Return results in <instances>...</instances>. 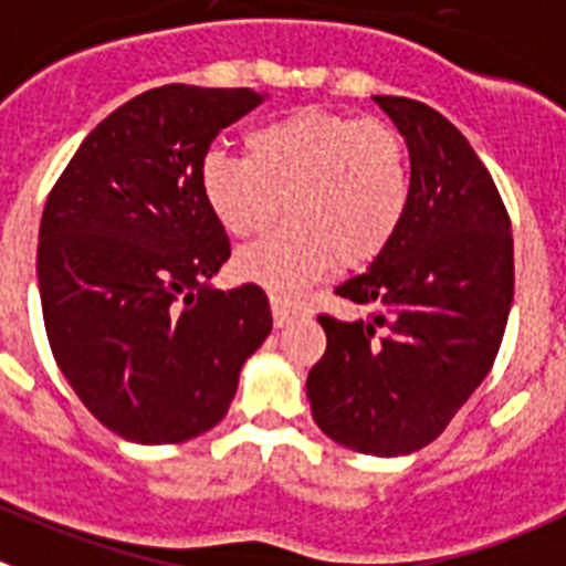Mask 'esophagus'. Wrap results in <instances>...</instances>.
Listing matches in <instances>:
<instances>
[{
  "instance_id": "obj_1",
  "label": "esophagus",
  "mask_w": 566,
  "mask_h": 566,
  "mask_svg": "<svg viewBox=\"0 0 566 566\" xmlns=\"http://www.w3.org/2000/svg\"><path fill=\"white\" fill-rule=\"evenodd\" d=\"M271 307H273V324H276V327H287L290 321L298 315V307L287 304L284 298H279V295H273L271 298Z\"/></svg>"
}]
</instances>
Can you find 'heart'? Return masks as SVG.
Masks as SVG:
<instances>
[{
	"mask_svg": "<svg viewBox=\"0 0 566 566\" xmlns=\"http://www.w3.org/2000/svg\"><path fill=\"white\" fill-rule=\"evenodd\" d=\"M248 155L208 149L200 188L233 237H259L284 211L290 226L237 256L239 276L293 295L333 264L360 268L391 245L409 211L403 137L378 118L302 106L256 126Z\"/></svg>",
	"mask_w": 566,
	"mask_h": 566,
	"instance_id": "obj_1",
	"label": "heart"
}]
</instances>
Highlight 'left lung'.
Segmentation results:
<instances>
[{
  "mask_svg": "<svg viewBox=\"0 0 566 566\" xmlns=\"http://www.w3.org/2000/svg\"><path fill=\"white\" fill-rule=\"evenodd\" d=\"M406 137V220L371 268L335 293L369 318L318 315L327 353L307 375L313 420L375 457L446 431L496 360L513 304L507 208L462 132L420 101L375 95Z\"/></svg>",
  "mask_w": 566,
  "mask_h": 566,
  "instance_id": "1",
  "label": "left lung"
}]
</instances>
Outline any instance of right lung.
<instances>
[{
    "label": "right lung",
    "mask_w": 566,
    "mask_h": 566,
    "mask_svg": "<svg viewBox=\"0 0 566 566\" xmlns=\"http://www.w3.org/2000/svg\"><path fill=\"white\" fill-rule=\"evenodd\" d=\"M256 90L166 84L106 115L61 171L35 276L50 349L81 403L144 446L213 429L239 369L271 335L256 284L213 290L231 256L200 163Z\"/></svg>",
    "instance_id": "obj_1"
}]
</instances>
